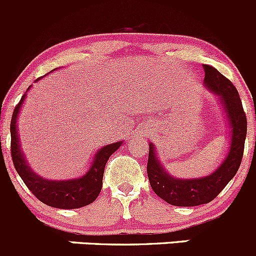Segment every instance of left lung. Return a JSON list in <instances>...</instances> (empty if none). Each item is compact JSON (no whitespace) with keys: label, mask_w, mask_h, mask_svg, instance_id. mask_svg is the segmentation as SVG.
<instances>
[{"label":"left lung","mask_w":256,"mask_h":256,"mask_svg":"<svg viewBox=\"0 0 256 256\" xmlns=\"http://www.w3.org/2000/svg\"><path fill=\"white\" fill-rule=\"evenodd\" d=\"M203 68L206 72L204 83L219 96L229 118L230 149L222 166L210 176L198 179H176L164 170L156 158L154 146L149 144L146 164L149 183L154 193L172 206H196L213 200L236 174L244 154L248 122L239 93L234 84L214 67L204 64Z\"/></svg>","instance_id":"8db88e82"}]
</instances>
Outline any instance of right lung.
I'll list each match as a JSON object with an SVG mask.
<instances>
[{
  "mask_svg": "<svg viewBox=\"0 0 256 256\" xmlns=\"http://www.w3.org/2000/svg\"><path fill=\"white\" fill-rule=\"evenodd\" d=\"M41 80V78H38ZM30 87L27 88V90ZM24 97L22 96L18 104L14 107L11 120V156L17 173L31 193L38 200L58 209H77L93 203L100 196L103 186V173L110 156L120 146L122 142L108 144L97 152L90 170L80 179L73 180H47L31 170L20 149L17 136V116L22 107Z\"/></svg>",
  "mask_w": 256,
  "mask_h": 256,
  "instance_id": "1",
  "label": "right lung"
}]
</instances>
